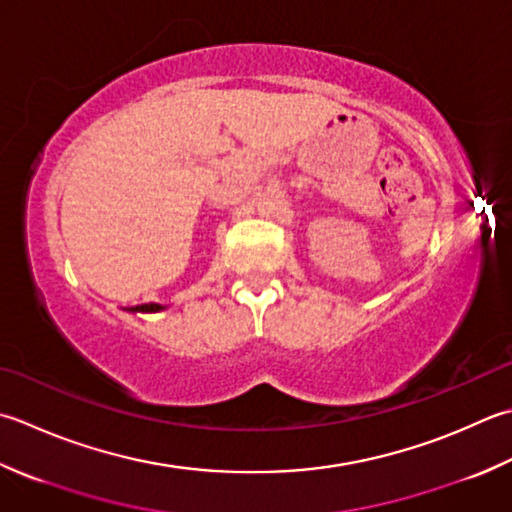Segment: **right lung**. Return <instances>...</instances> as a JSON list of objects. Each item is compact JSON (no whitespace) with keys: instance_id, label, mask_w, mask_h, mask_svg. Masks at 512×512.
Listing matches in <instances>:
<instances>
[{"instance_id":"1","label":"right lung","mask_w":512,"mask_h":512,"mask_svg":"<svg viewBox=\"0 0 512 512\" xmlns=\"http://www.w3.org/2000/svg\"><path fill=\"white\" fill-rule=\"evenodd\" d=\"M164 306L159 304H142V306H130L128 310H142V313H157V310H162Z\"/></svg>"}]
</instances>
